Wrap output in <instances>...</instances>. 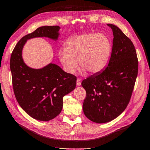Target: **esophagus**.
Masks as SVG:
<instances>
[{
  "label": "esophagus",
  "instance_id": "obj_1",
  "mask_svg": "<svg viewBox=\"0 0 150 150\" xmlns=\"http://www.w3.org/2000/svg\"><path fill=\"white\" fill-rule=\"evenodd\" d=\"M81 82H82V80L81 79H80V78H78L77 80H76V84L78 86H80V84H81Z\"/></svg>",
  "mask_w": 150,
  "mask_h": 150
}]
</instances>
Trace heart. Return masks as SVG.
<instances>
[{
  "mask_svg": "<svg viewBox=\"0 0 150 150\" xmlns=\"http://www.w3.org/2000/svg\"><path fill=\"white\" fill-rule=\"evenodd\" d=\"M112 53L110 38L103 34L85 33L70 37L65 49L59 53L60 62L69 73H74L78 61L84 70L91 74L103 71L109 62Z\"/></svg>",
  "mask_w": 150,
  "mask_h": 150,
  "instance_id": "b5f03b06",
  "label": "heart"
}]
</instances>
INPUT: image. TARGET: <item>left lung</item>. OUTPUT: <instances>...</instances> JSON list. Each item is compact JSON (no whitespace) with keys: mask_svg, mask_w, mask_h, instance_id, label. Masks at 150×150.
Listing matches in <instances>:
<instances>
[{"mask_svg":"<svg viewBox=\"0 0 150 150\" xmlns=\"http://www.w3.org/2000/svg\"><path fill=\"white\" fill-rule=\"evenodd\" d=\"M114 34L111 57L102 72L84 79L83 112L93 122H110L126 109L138 74V59L131 39L116 25L108 23Z\"/></svg>","mask_w":150,"mask_h":150,"instance_id":"obj_1","label":"left lung"}]
</instances>
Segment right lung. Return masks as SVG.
<instances>
[{
    "instance_id": "add662e5",
    "label": "right lung",
    "mask_w": 150,
    "mask_h": 150,
    "mask_svg": "<svg viewBox=\"0 0 150 150\" xmlns=\"http://www.w3.org/2000/svg\"><path fill=\"white\" fill-rule=\"evenodd\" d=\"M59 26H42L21 38L10 59L14 94L21 108L36 120L48 121L60 114L63 98L76 87V76L50 64L42 69L28 67L23 62L21 51L28 39L49 37L57 39Z\"/></svg>"
}]
</instances>
